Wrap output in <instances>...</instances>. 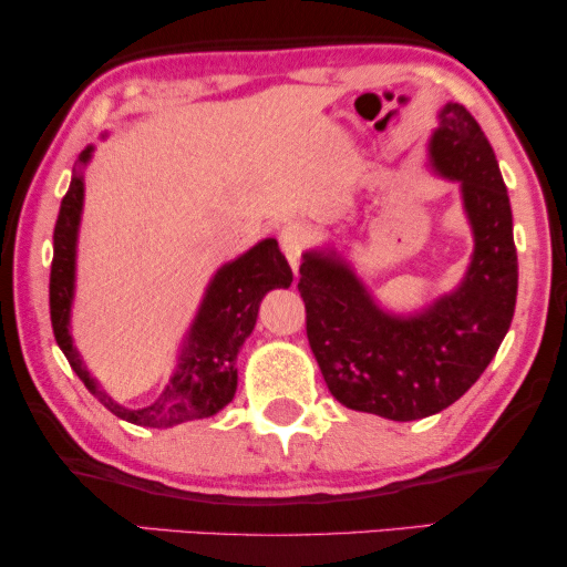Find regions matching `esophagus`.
<instances>
[{
	"instance_id": "obj_1",
	"label": "esophagus",
	"mask_w": 567,
	"mask_h": 567,
	"mask_svg": "<svg viewBox=\"0 0 567 567\" xmlns=\"http://www.w3.org/2000/svg\"><path fill=\"white\" fill-rule=\"evenodd\" d=\"M278 243H281V250L286 255V260H289L291 268L297 270L299 262H301V255H305L309 243H312V231H309L305 224L291 221L281 229V235H278Z\"/></svg>"
}]
</instances>
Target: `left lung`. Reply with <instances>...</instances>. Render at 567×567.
Segmentation results:
<instances>
[{
  "label": "left lung",
  "mask_w": 567,
  "mask_h": 567,
  "mask_svg": "<svg viewBox=\"0 0 567 567\" xmlns=\"http://www.w3.org/2000/svg\"><path fill=\"white\" fill-rule=\"evenodd\" d=\"M439 173L462 183L475 255L460 289L423 315L379 309L336 255H305L299 291L324 384L346 408L417 421L462 398L493 361L514 320L518 260L498 159L467 107L449 103L431 138Z\"/></svg>",
  "instance_id": "1"
}]
</instances>
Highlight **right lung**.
<instances>
[{
    "mask_svg": "<svg viewBox=\"0 0 567 567\" xmlns=\"http://www.w3.org/2000/svg\"><path fill=\"white\" fill-rule=\"evenodd\" d=\"M90 159V150L82 152L80 162ZM84 185L82 175L74 173L66 196L61 198L56 229H53V260H51V324L69 367L76 371L84 386L111 410L113 415L150 429H169V425L208 417L231 402L237 392V353L245 338L250 336L258 320L260 299L276 286H291L293 274L278 250L276 239L255 245L250 252L224 266L208 286L204 305L198 309L196 322L190 328L181 369L173 382L165 386L152 405L126 410L113 402L105 392L97 390L95 379L82 367L80 353L74 351L69 338V309L74 291V245L80 227Z\"/></svg>",
    "mask_w": 567,
    "mask_h": 567,
    "instance_id": "1",
    "label": "right lung"
}]
</instances>
